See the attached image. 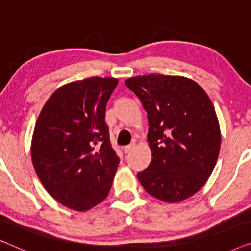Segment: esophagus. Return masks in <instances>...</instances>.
Returning <instances> with one entry per match:
<instances>
[{"label":"esophagus","mask_w":251,"mask_h":251,"mask_svg":"<svg viewBox=\"0 0 251 251\" xmlns=\"http://www.w3.org/2000/svg\"><path fill=\"white\" fill-rule=\"evenodd\" d=\"M136 146H137V145H136V143H131V144H130V145L123 147L122 150H123V152H125V153H129L130 151H132L133 149H135Z\"/></svg>","instance_id":"34e87169"}]
</instances>
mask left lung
I'll return each mask as SVG.
<instances>
[{
	"instance_id": "left-lung-1",
	"label": "left lung",
	"mask_w": 251,
	"mask_h": 251,
	"mask_svg": "<svg viewBox=\"0 0 251 251\" xmlns=\"http://www.w3.org/2000/svg\"><path fill=\"white\" fill-rule=\"evenodd\" d=\"M125 84L142 101L149 120L152 160L137 174L147 193L168 203L194 195L214 170L221 150L215 107L191 78L151 73Z\"/></svg>"
}]
</instances>
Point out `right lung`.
Here are the masks:
<instances>
[{
    "instance_id": "right-lung-1",
    "label": "right lung",
    "mask_w": 251,
    "mask_h": 251,
    "mask_svg": "<svg viewBox=\"0 0 251 251\" xmlns=\"http://www.w3.org/2000/svg\"><path fill=\"white\" fill-rule=\"evenodd\" d=\"M118 83L114 77H89L61 85L36 120L30 144L34 169L48 193L72 210H90L112 187L120 160L105 111Z\"/></svg>"
}]
</instances>
